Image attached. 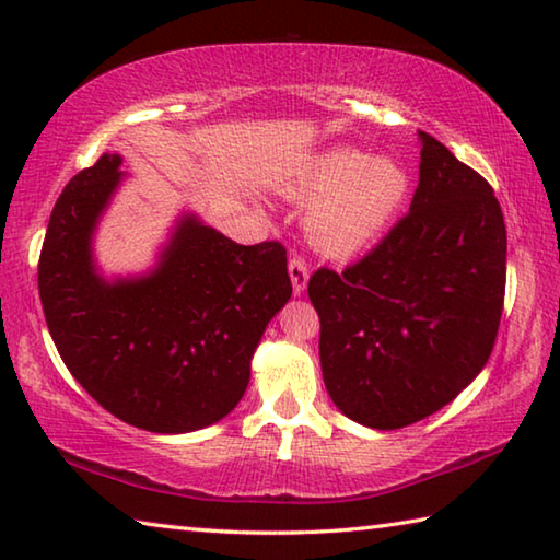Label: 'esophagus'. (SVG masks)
<instances>
[{
  "label": "esophagus",
  "instance_id": "1",
  "mask_svg": "<svg viewBox=\"0 0 560 560\" xmlns=\"http://www.w3.org/2000/svg\"><path fill=\"white\" fill-rule=\"evenodd\" d=\"M289 277L293 283V293H301L306 291V283H308V264L303 261V257H291L289 261Z\"/></svg>",
  "mask_w": 560,
  "mask_h": 560
}]
</instances>
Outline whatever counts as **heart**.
<instances>
[{"label": "heart", "instance_id": "b5f03b06", "mask_svg": "<svg viewBox=\"0 0 560 560\" xmlns=\"http://www.w3.org/2000/svg\"><path fill=\"white\" fill-rule=\"evenodd\" d=\"M410 187L405 167L381 155L368 158L355 148L320 153L293 185L299 200H316L306 217L311 242L334 257L365 249L381 234Z\"/></svg>", "mask_w": 560, "mask_h": 560}]
</instances>
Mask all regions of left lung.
Returning <instances> with one entry per match:
<instances>
[{"mask_svg":"<svg viewBox=\"0 0 560 560\" xmlns=\"http://www.w3.org/2000/svg\"><path fill=\"white\" fill-rule=\"evenodd\" d=\"M410 212L343 273L318 269L330 400L373 430H400L452 402L487 365L506 289V226L494 189L420 130Z\"/></svg>","mask_w":560,"mask_h":560,"instance_id":"left-lung-1","label":"left lung"}]
</instances>
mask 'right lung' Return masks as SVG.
Segmentation results:
<instances>
[{
  "instance_id": "right-lung-1",
  "label": "right lung",
  "mask_w": 560,
  "mask_h": 560,
  "mask_svg": "<svg viewBox=\"0 0 560 560\" xmlns=\"http://www.w3.org/2000/svg\"><path fill=\"white\" fill-rule=\"evenodd\" d=\"M103 153L54 205L39 257L46 326L71 375L132 428L179 434L230 415L249 385L252 355L291 299L287 249L244 246L183 214L155 269L103 279L93 232L122 183Z\"/></svg>"
}]
</instances>
